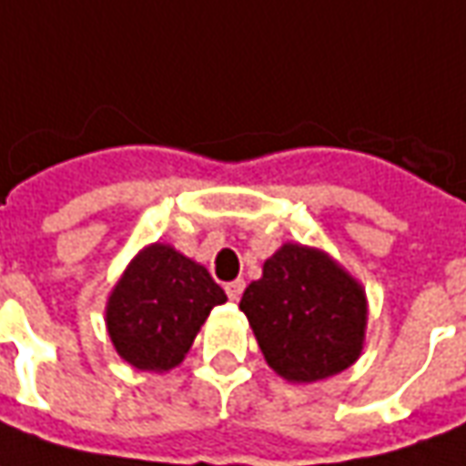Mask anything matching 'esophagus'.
<instances>
[{"label":"esophagus","mask_w":466,"mask_h":466,"mask_svg":"<svg viewBox=\"0 0 466 466\" xmlns=\"http://www.w3.org/2000/svg\"><path fill=\"white\" fill-rule=\"evenodd\" d=\"M243 289H246V281H243V279H236V281H230V284H226L228 299L238 301L240 294H243Z\"/></svg>","instance_id":"1"}]
</instances>
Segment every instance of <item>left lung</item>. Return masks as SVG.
<instances>
[{"label":"left lung","instance_id":"left-lung-1","mask_svg":"<svg viewBox=\"0 0 466 466\" xmlns=\"http://www.w3.org/2000/svg\"><path fill=\"white\" fill-rule=\"evenodd\" d=\"M248 317L268 368L289 383H317L348 370L365 348L368 297L362 284L322 248L281 243L251 281Z\"/></svg>","mask_w":466,"mask_h":466}]
</instances>
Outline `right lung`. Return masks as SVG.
Masks as SVG:
<instances>
[{"label": "right lung", "instance_id": "right-lung-1", "mask_svg": "<svg viewBox=\"0 0 466 466\" xmlns=\"http://www.w3.org/2000/svg\"><path fill=\"white\" fill-rule=\"evenodd\" d=\"M228 301L208 268L169 243L144 246L106 301V329L137 370L167 373L190 352L213 307Z\"/></svg>", "mask_w": 466, "mask_h": 466}]
</instances>
